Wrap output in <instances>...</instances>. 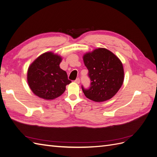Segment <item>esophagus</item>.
<instances>
[{"label":"esophagus","mask_w":157,"mask_h":157,"mask_svg":"<svg viewBox=\"0 0 157 157\" xmlns=\"http://www.w3.org/2000/svg\"><path fill=\"white\" fill-rule=\"evenodd\" d=\"M75 82L76 83L79 84V83H80V78H77V79H76V80H75Z\"/></svg>","instance_id":"obj_1"}]
</instances>
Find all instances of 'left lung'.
I'll list each match as a JSON object with an SVG mask.
<instances>
[{"label": "left lung", "mask_w": 157, "mask_h": 157, "mask_svg": "<svg viewBox=\"0 0 157 157\" xmlns=\"http://www.w3.org/2000/svg\"><path fill=\"white\" fill-rule=\"evenodd\" d=\"M91 80L90 86L82 91L87 98L96 102L112 98L124 81V69L121 60L111 51L99 48L83 56Z\"/></svg>", "instance_id": "8db88e82"}]
</instances>
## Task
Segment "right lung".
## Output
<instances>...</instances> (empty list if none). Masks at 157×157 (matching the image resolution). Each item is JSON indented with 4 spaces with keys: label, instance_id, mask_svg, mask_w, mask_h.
<instances>
[{
    "label": "right lung",
    "instance_id": "add662e5",
    "mask_svg": "<svg viewBox=\"0 0 157 157\" xmlns=\"http://www.w3.org/2000/svg\"><path fill=\"white\" fill-rule=\"evenodd\" d=\"M61 59L58 55L46 52L31 64L27 71V82L36 96L48 100L63 94L71 81L67 73L59 67Z\"/></svg>",
    "mask_w": 157,
    "mask_h": 157
}]
</instances>
